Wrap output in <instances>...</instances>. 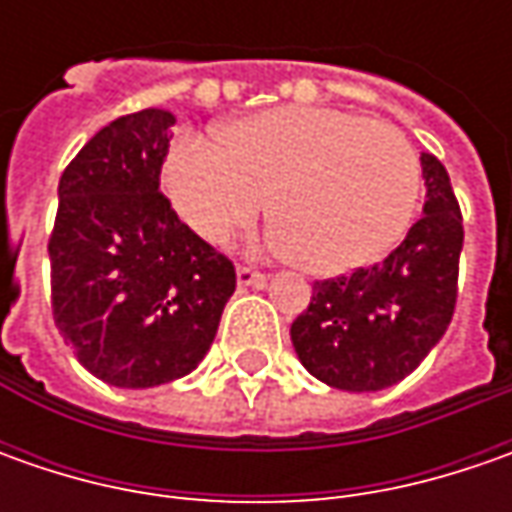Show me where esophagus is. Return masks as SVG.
<instances>
[{
  "label": "esophagus",
  "mask_w": 512,
  "mask_h": 512,
  "mask_svg": "<svg viewBox=\"0 0 512 512\" xmlns=\"http://www.w3.org/2000/svg\"><path fill=\"white\" fill-rule=\"evenodd\" d=\"M236 282H239V287H265L267 276L259 273V270H253V267L239 265L236 267Z\"/></svg>",
  "instance_id": "obj_1"
}]
</instances>
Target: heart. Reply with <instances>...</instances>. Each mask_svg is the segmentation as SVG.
<instances>
[{
    "label": "heart",
    "mask_w": 512,
    "mask_h": 512,
    "mask_svg": "<svg viewBox=\"0 0 512 512\" xmlns=\"http://www.w3.org/2000/svg\"><path fill=\"white\" fill-rule=\"evenodd\" d=\"M179 133L162 159L173 213L205 242L253 225L265 196L273 245L313 276L373 265L416 213L422 168L402 133L356 113L287 105Z\"/></svg>",
    "instance_id": "obj_1"
}]
</instances>
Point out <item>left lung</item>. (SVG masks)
Segmentation results:
<instances>
[{"label": "left lung", "mask_w": 512, "mask_h": 512, "mask_svg": "<svg viewBox=\"0 0 512 512\" xmlns=\"http://www.w3.org/2000/svg\"><path fill=\"white\" fill-rule=\"evenodd\" d=\"M424 216L384 262L313 285L290 342L310 376L373 393L410 376L453 319L464 227L450 176L422 153Z\"/></svg>", "instance_id": "1"}]
</instances>
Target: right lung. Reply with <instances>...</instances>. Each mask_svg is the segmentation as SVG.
<instances>
[{
  "instance_id": "right-lung-1",
  "label": "right lung",
  "mask_w": 512,
  "mask_h": 512,
  "mask_svg": "<svg viewBox=\"0 0 512 512\" xmlns=\"http://www.w3.org/2000/svg\"><path fill=\"white\" fill-rule=\"evenodd\" d=\"M176 116H119L59 179L50 305L79 364L113 387H156L196 370L236 290L230 259L159 190Z\"/></svg>"
}]
</instances>
